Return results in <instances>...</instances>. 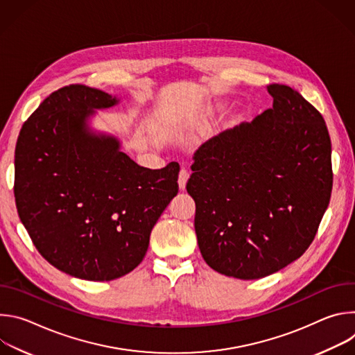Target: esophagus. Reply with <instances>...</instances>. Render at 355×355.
<instances>
[{
  "label": "esophagus",
  "mask_w": 355,
  "mask_h": 355,
  "mask_svg": "<svg viewBox=\"0 0 355 355\" xmlns=\"http://www.w3.org/2000/svg\"><path fill=\"white\" fill-rule=\"evenodd\" d=\"M188 178H189V173H188V170L181 168L180 175H178V185H180V188H181V189H184V188H185Z\"/></svg>",
  "instance_id": "esophagus-1"
}]
</instances>
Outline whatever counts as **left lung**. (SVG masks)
Returning a JSON list of instances; mask_svg holds the SVG:
<instances>
[{
    "label": "left lung",
    "instance_id": "obj_1",
    "mask_svg": "<svg viewBox=\"0 0 355 355\" xmlns=\"http://www.w3.org/2000/svg\"><path fill=\"white\" fill-rule=\"evenodd\" d=\"M267 89L272 108L202 144L187 182L202 257L239 279L264 278L297 260L333 187L323 116L288 85Z\"/></svg>",
    "mask_w": 355,
    "mask_h": 355
}]
</instances>
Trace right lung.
<instances>
[{
    "mask_svg": "<svg viewBox=\"0 0 355 355\" xmlns=\"http://www.w3.org/2000/svg\"><path fill=\"white\" fill-rule=\"evenodd\" d=\"M121 99L87 85L50 94L15 148V200L42 257L87 281H112L146 256L150 233L178 192L180 164L135 163L118 136L96 130V111Z\"/></svg>",
    "mask_w": 355,
    "mask_h": 355,
    "instance_id": "obj_1",
    "label": "right lung"
}]
</instances>
